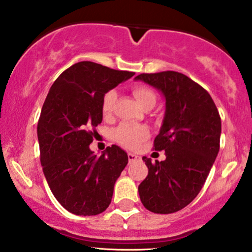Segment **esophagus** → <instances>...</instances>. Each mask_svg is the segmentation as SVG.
Masks as SVG:
<instances>
[{"mask_svg":"<svg viewBox=\"0 0 252 252\" xmlns=\"http://www.w3.org/2000/svg\"><path fill=\"white\" fill-rule=\"evenodd\" d=\"M128 159H129V162H133V161L140 160V157L136 156V154H133V153H129L128 154Z\"/></svg>","mask_w":252,"mask_h":252,"instance_id":"obj_1","label":"esophagus"}]
</instances>
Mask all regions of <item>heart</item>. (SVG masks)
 <instances>
[{"mask_svg":"<svg viewBox=\"0 0 252 252\" xmlns=\"http://www.w3.org/2000/svg\"><path fill=\"white\" fill-rule=\"evenodd\" d=\"M116 91L115 90H110L105 94L102 99V112L105 115L113 110L114 103L116 100ZM133 95L137 100V102L140 106L145 107L150 103H156V94L153 91L146 86H135L133 87ZM150 135L149 129L145 126H135V124L124 123L120 126L119 128L114 132V137L120 144L123 146L130 147V149H135L139 145L140 143L144 142Z\"/></svg>","mask_w":252,"mask_h":252,"instance_id":"b5f03b06","label":"heart"}]
</instances>
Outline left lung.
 Here are the masks:
<instances>
[{
    "label": "left lung",
    "instance_id": "obj_1",
    "mask_svg": "<svg viewBox=\"0 0 252 252\" xmlns=\"http://www.w3.org/2000/svg\"><path fill=\"white\" fill-rule=\"evenodd\" d=\"M135 79L153 86L166 101L154 139V150L165 151L166 159L143 157L149 175L138 187L140 200L151 212H177L202 190L219 152V112L206 90L183 73H140Z\"/></svg>",
    "mask_w": 252,
    "mask_h": 252
}]
</instances>
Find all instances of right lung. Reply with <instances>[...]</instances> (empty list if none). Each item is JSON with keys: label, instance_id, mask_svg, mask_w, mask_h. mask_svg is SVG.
<instances>
[{"label": "right lung", "instance_id": "1", "mask_svg": "<svg viewBox=\"0 0 252 252\" xmlns=\"http://www.w3.org/2000/svg\"><path fill=\"white\" fill-rule=\"evenodd\" d=\"M133 75L78 62L58 77L47 94L38 122L40 161L53 194L70 213L96 216L112 202L128 154L113 145L96 157L90 144L102 121L103 96Z\"/></svg>", "mask_w": 252, "mask_h": 252}]
</instances>
